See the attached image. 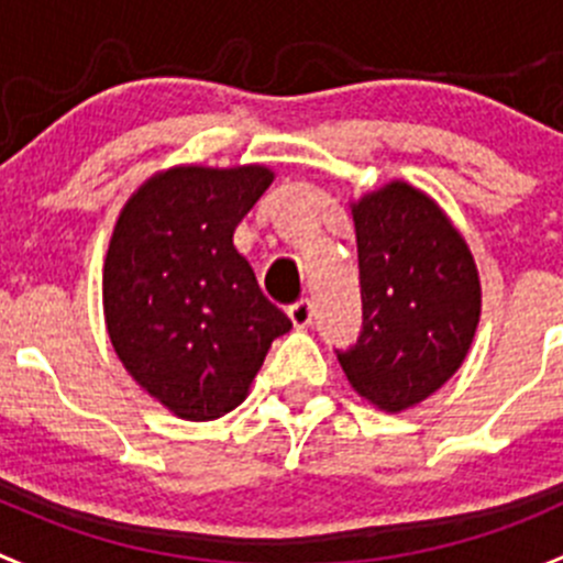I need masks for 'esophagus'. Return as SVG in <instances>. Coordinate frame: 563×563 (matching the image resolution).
Listing matches in <instances>:
<instances>
[{"instance_id": "34e87169", "label": "esophagus", "mask_w": 563, "mask_h": 563, "mask_svg": "<svg viewBox=\"0 0 563 563\" xmlns=\"http://www.w3.org/2000/svg\"><path fill=\"white\" fill-rule=\"evenodd\" d=\"M313 313L316 310H313V302H310V299H299V302H294L291 308H288V319H291V324L299 327V330L313 321Z\"/></svg>"}]
</instances>
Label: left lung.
Returning <instances> with one entry per match:
<instances>
[{"mask_svg":"<svg viewBox=\"0 0 563 563\" xmlns=\"http://www.w3.org/2000/svg\"><path fill=\"white\" fill-rule=\"evenodd\" d=\"M363 330L338 349L349 385L385 412L443 387L482 316V283L462 233L427 192L404 181L352 203Z\"/></svg>","mask_w":563,"mask_h":563,"instance_id":"1","label":"left lung"}]
</instances>
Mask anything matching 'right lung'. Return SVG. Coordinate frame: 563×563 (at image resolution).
Masks as SVG:
<instances>
[{"label": "right lung", "mask_w": 563, "mask_h": 563, "mask_svg": "<svg viewBox=\"0 0 563 563\" xmlns=\"http://www.w3.org/2000/svg\"><path fill=\"white\" fill-rule=\"evenodd\" d=\"M272 178L264 165L173 167L114 222L103 261L109 341L136 385L184 420L239 407L272 341L291 330L233 247Z\"/></svg>", "instance_id": "right-lung-1"}]
</instances>
